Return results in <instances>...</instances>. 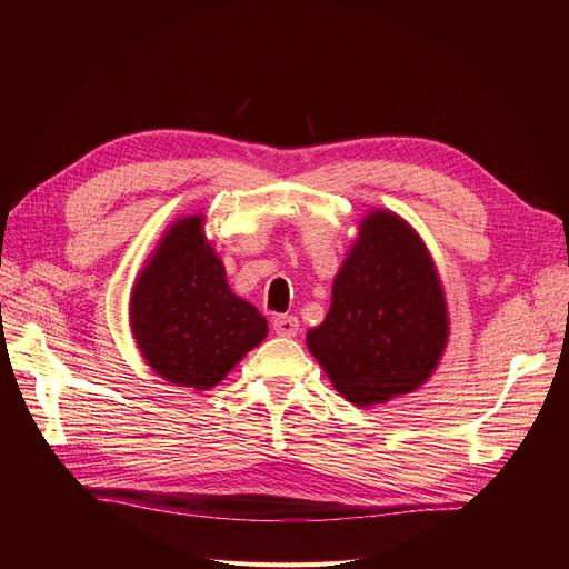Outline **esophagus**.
Returning a JSON list of instances; mask_svg holds the SVG:
<instances>
[{
  "label": "esophagus",
  "mask_w": 569,
  "mask_h": 569,
  "mask_svg": "<svg viewBox=\"0 0 569 569\" xmlns=\"http://www.w3.org/2000/svg\"><path fill=\"white\" fill-rule=\"evenodd\" d=\"M272 327L279 337H295L297 332H300V320H297L295 316H277L272 320Z\"/></svg>",
  "instance_id": "1"
}]
</instances>
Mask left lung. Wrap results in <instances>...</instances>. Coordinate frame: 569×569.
<instances>
[{
    "label": "left lung",
    "instance_id": "obj_1",
    "mask_svg": "<svg viewBox=\"0 0 569 569\" xmlns=\"http://www.w3.org/2000/svg\"><path fill=\"white\" fill-rule=\"evenodd\" d=\"M447 309L433 260L392 212H373L332 286V307L307 346L355 406L417 390L447 341Z\"/></svg>",
    "mask_w": 569,
    "mask_h": 569
}]
</instances>
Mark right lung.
<instances>
[{"label": "right lung", "instance_id": "1", "mask_svg": "<svg viewBox=\"0 0 569 569\" xmlns=\"http://www.w3.org/2000/svg\"><path fill=\"white\" fill-rule=\"evenodd\" d=\"M131 330L161 378L209 390L267 337L260 311L226 283L202 217L179 219L131 295Z\"/></svg>", "mask_w": 569, "mask_h": 569}]
</instances>
